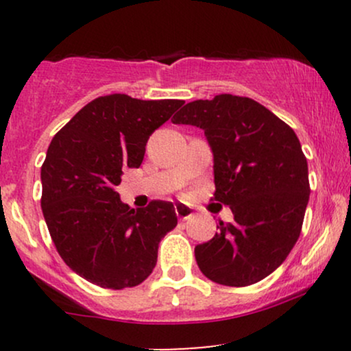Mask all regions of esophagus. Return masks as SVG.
Wrapping results in <instances>:
<instances>
[{
	"label": "esophagus",
	"instance_id": "obj_1",
	"mask_svg": "<svg viewBox=\"0 0 351 351\" xmlns=\"http://www.w3.org/2000/svg\"><path fill=\"white\" fill-rule=\"evenodd\" d=\"M175 213H176V216H178L181 221H186L193 215H195V213H193V208H189V206H186V204H183V203L176 204Z\"/></svg>",
	"mask_w": 351,
	"mask_h": 351
}]
</instances>
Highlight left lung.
I'll use <instances>...</instances> for the list:
<instances>
[{
  "instance_id": "8db88e82",
  "label": "left lung",
  "mask_w": 351,
  "mask_h": 351,
  "mask_svg": "<svg viewBox=\"0 0 351 351\" xmlns=\"http://www.w3.org/2000/svg\"><path fill=\"white\" fill-rule=\"evenodd\" d=\"M171 122L204 130L215 199L234 215L195 247L199 271L229 287L263 280L295 245L308 203L307 158L295 132L256 100L231 94L189 102Z\"/></svg>"
}]
</instances>
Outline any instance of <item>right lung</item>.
<instances>
[{
  "label": "right lung",
  "mask_w": 351,
  "mask_h": 351,
  "mask_svg": "<svg viewBox=\"0 0 351 351\" xmlns=\"http://www.w3.org/2000/svg\"><path fill=\"white\" fill-rule=\"evenodd\" d=\"M183 104L110 94L80 108L52 138L41 168L43 215L64 263L92 284L114 291L142 284L160 241L178 223L170 201L132 209L115 188Z\"/></svg>",
  "instance_id": "right-lung-1"
}]
</instances>
